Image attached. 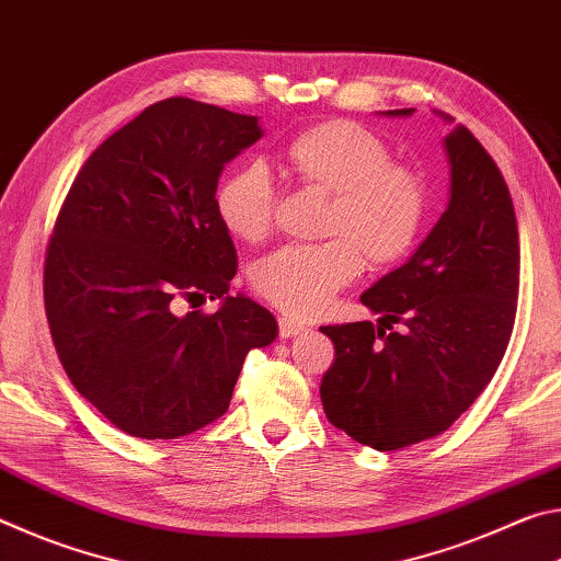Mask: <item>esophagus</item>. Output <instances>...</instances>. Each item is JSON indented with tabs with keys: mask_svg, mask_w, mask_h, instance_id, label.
I'll use <instances>...</instances> for the list:
<instances>
[{
	"mask_svg": "<svg viewBox=\"0 0 561 561\" xmlns=\"http://www.w3.org/2000/svg\"><path fill=\"white\" fill-rule=\"evenodd\" d=\"M304 331H309L307 327L301 324V321L291 319V317H279V336L282 339H289V336H299Z\"/></svg>",
	"mask_w": 561,
	"mask_h": 561,
	"instance_id": "obj_1",
	"label": "esophagus"
}]
</instances>
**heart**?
<instances>
[{
  "instance_id": "heart-1",
  "label": "heart",
  "mask_w": 561,
  "mask_h": 561,
  "mask_svg": "<svg viewBox=\"0 0 561 561\" xmlns=\"http://www.w3.org/2000/svg\"><path fill=\"white\" fill-rule=\"evenodd\" d=\"M381 136L356 121L331 118L299 130L282 148V165L301 187L329 193L317 244H284L252 267L262 299L294 317H314L356 279L360 262L386 270L408 257L423 232L428 195L411 168L391 163ZM215 213L234 240L272 232L277 190L267 168L247 163L215 190Z\"/></svg>"
}]
</instances>
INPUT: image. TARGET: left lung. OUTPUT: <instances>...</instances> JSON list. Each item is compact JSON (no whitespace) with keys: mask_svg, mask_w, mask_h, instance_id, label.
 Here are the masks:
<instances>
[{"mask_svg":"<svg viewBox=\"0 0 561 561\" xmlns=\"http://www.w3.org/2000/svg\"><path fill=\"white\" fill-rule=\"evenodd\" d=\"M445 150L448 210L411 262L360 297L381 327H321L334 341L319 388L329 423L383 453L448 431L492 381L515 327L519 234L507 183L468 128Z\"/></svg>","mask_w":561,"mask_h":561,"instance_id":"8db88e82","label":"left lung"}]
</instances>
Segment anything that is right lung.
<instances>
[{
    "label": "right lung",
    "instance_id": "1",
    "mask_svg": "<svg viewBox=\"0 0 561 561\" xmlns=\"http://www.w3.org/2000/svg\"><path fill=\"white\" fill-rule=\"evenodd\" d=\"M257 138L254 116L158 101L93 150L64 197L44 257L46 319L76 391L123 433L173 440L210 425L247 354L277 336L247 297L176 314L230 291L237 252L215 190Z\"/></svg>",
    "mask_w": 561,
    "mask_h": 561
}]
</instances>
